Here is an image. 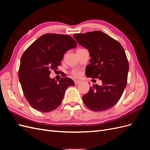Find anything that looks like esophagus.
<instances>
[{"mask_svg": "<svg viewBox=\"0 0 150 150\" xmlns=\"http://www.w3.org/2000/svg\"><path fill=\"white\" fill-rule=\"evenodd\" d=\"M81 83V81H79V80H76V81H74V84H76V85H78V84H80Z\"/></svg>", "mask_w": 150, "mask_h": 150, "instance_id": "obj_1", "label": "esophagus"}]
</instances>
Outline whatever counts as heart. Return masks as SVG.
<instances>
[{
    "mask_svg": "<svg viewBox=\"0 0 150 150\" xmlns=\"http://www.w3.org/2000/svg\"><path fill=\"white\" fill-rule=\"evenodd\" d=\"M72 75L76 77V78H78V77L80 76L81 75V73L79 72V71H73L72 72Z\"/></svg>",
    "mask_w": 150,
    "mask_h": 150,
    "instance_id": "obj_1",
    "label": "heart"
}]
</instances>
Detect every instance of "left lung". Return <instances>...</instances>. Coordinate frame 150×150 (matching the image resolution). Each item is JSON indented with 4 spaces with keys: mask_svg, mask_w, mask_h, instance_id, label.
Wrapping results in <instances>:
<instances>
[{
    "mask_svg": "<svg viewBox=\"0 0 150 150\" xmlns=\"http://www.w3.org/2000/svg\"><path fill=\"white\" fill-rule=\"evenodd\" d=\"M73 36L91 57L86 69V76L102 81L101 86L90 87L83 101L91 110L106 111L118 102L127 84L129 64L125 50L118 41L101 31Z\"/></svg>",
    "mask_w": 150,
    "mask_h": 150,
    "instance_id": "obj_1",
    "label": "left lung"
}]
</instances>
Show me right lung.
Listing matches in <instances>:
<instances>
[{
    "instance_id": "1",
    "label": "right lung",
    "mask_w": 150,
    "mask_h": 150,
    "mask_svg": "<svg viewBox=\"0 0 150 150\" xmlns=\"http://www.w3.org/2000/svg\"><path fill=\"white\" fill-rule=\"evenodd\" d=\"M76 46V41L69 35L46 34L22 54L18 76L24 96L34 110L45 112L56 110L67 88L74 85L69 78H61L57 83L49 75L61 65L64 54Z\"/></svg>"
}]
</instances>
